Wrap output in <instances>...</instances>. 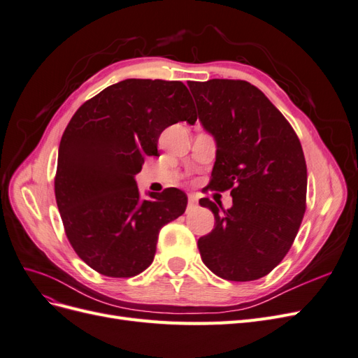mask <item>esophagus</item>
Instances as JSON below:
<instances>
[{
    "mask_svg": "<svg viewBox=\"0 0 358 358\" xmlns=\"http://www.w3.org/2000/svg\"><path fill=\"white\" fill-rule=\"evenodd\" d=\"M199 203V199L196 196H188V204L189 206H196Z\"/></svg>",
    "mask_w": 358,
    "mask_h": 358,
    "instance_id": "esophagus-1",
    "label": "esophagus"
}]
</instances>
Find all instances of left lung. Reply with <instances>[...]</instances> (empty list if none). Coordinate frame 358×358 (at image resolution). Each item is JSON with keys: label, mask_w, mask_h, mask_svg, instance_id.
<instances>
[{"label": "left lung", "mask_w": 358, "mask_h": 358, "mask_svg": "<svg viewBox=\"0 0 358 358\" xmlns=\"http://www.w3.org/2000/svg\"><path fill=\"white\" fill-rule=\"evenodd\" d=\"M199 119L216 140L209 188L230 189L233 206L199 239L203 263L227 280L266 276L282 262L306 210L308 171L300 140L285 116L246 80L188 82Z\"/></svg>", "instance_id": "left-lung-1"}]
</instances>
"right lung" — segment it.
<instances>
[{"label":"right lung","instance_id":"add662e5","mask_svg":"<svg viewBox=\"0 0 358 358\" xmlns=\"http://www.w3.org/2000/svg\"><path fill=\"white\" fill-rule=\"evenodd\" d=\"M179 121H197L179 80L127 79L85 101L62 134L55 197L67 239L95 272L131 278L154 262L159 230L179 218L187 194L178 188L140 200L134 175L158 138Z\"/></svg>","mask_w":358,"mask_h":358}]
</instances>
